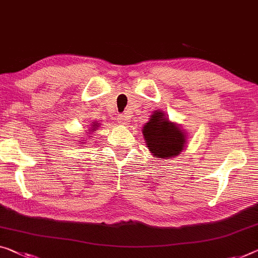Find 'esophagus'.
I'll return each mask as SVG.
<instances>
[{"instance_id": "1", "label": "esophagus", "mask_w": 258, "mask_h": 258, "mask_svg": "<svg viewBox=\"0 0 258 258\" xmlns=\"http://www.w3.org/2000/svg\"><path fill=\"white\" fill-rule=\"evenodd\" d=\"M118 120H119V122H120V124L125 125L126 122H127V116H126V113L120 114V116H119V118H118Z\"/></svg>"}]
</instances>
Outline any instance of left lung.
Wrapping results in <instances>:
<instances>
[{
  "label": "left lung",
  "mask_w": 258,
  "mask_h": 258,
  "mask_svg": "<svg viewBox=\"0 0 258 258\" xmlns=\"http://www.w3.org/2000/svg\"><path fill=\"white\" fill-rule=\"evenodd\" d=\"M142 133L149 151L160 159L177 156L185 144V133L177 125L171 124L163 112L159 111L154 112Z\"/></svg>",
  "instance_id": "8db88e82"
}]
</instances>
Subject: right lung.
I'll list each match as a JSON object with an SVG mask.
<instances>
[{
    "label": "right lung",
    "instance_id": "right-lung-1",
    "mask_svg": "<svg viewBox=\"0 0 258 258\" xmlns=\"http://www.w3.org/2000/svg\"><path fill=\"white\" fill-rule=\"evenodd\" d=\"M98 125V122H97V124H95V125H92V126H94V130L96 128V126H97Z\"/></svg>",
    "mask_w": 258,
    "mask_h": 258
}]
</instances>
